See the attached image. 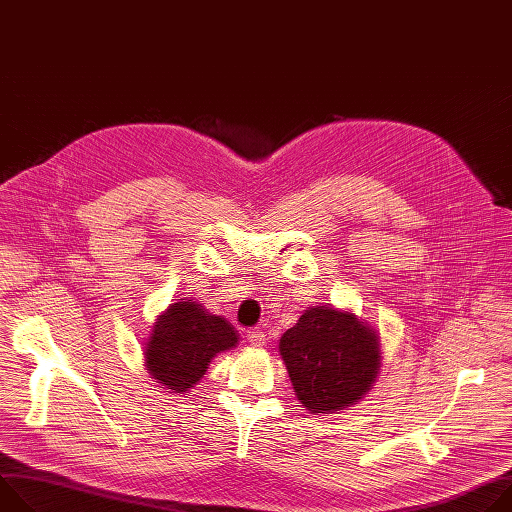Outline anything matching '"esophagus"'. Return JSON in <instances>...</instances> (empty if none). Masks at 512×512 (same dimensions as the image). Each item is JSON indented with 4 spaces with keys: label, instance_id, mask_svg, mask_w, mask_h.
<instances>
[{
    "label": "esophagus",
    "instance_id": "34e87169",
    "mask_svg": "<svg viewBox=\"0 0 512 512\" xmlns=\"http://www.w3.org/2000/svg\"><path fill=\"white\" fill-rule=\"evenodd\" d=\"M247 338L249 342L255 346V348H263L267 344V334L261 332V330H249L247 332Z\"/></svg>",
    "mask_w": 512,
    "mask_h": 512
}]
</instances>
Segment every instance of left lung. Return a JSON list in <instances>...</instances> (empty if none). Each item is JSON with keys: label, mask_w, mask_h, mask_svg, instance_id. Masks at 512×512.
I'll return each instance as SVG.
<instances>
[{"label": "left lung", "mask_w": 512, "mask_h": 512, "mask_svg": "<svg viewBox=\"0 0 512 512\" xmlns=\"http://www.w3.org/2000/svg\"><path fill=\"white\" fill-rule=\"evenodd\" d=\"M298 401L310 413H336L369 393L381 371L379 334L352 312L308 308L279 340Z\"/></svg>", "instance_id": "obj_1"}]
</instances>
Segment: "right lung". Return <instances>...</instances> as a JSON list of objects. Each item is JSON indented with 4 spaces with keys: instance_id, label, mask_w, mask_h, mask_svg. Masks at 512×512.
Listing matches in <instances>:
<instances>
[{
    "instance_id": "1",
    "label": "right lung",
    "mask_w": 512,
    "mask_h": 512,
    "mask_svg": "<svg viewBox=\"0 0 512 512\" xmlns=\"http://www.w3.org/2000/svg\"><path fill=\"white\" fill-rule=\"evenodd\" d=\"M237 342V330L223 316L192 300L176 302L152 328L143 352L145 371L168 393L184 395L204 377L208 362Z\"/></svg>"
}]
</instances>
